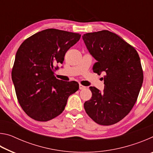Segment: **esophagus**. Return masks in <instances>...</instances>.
<instances>
[{
  "mask_svg": "<svg viewBox=\"0 0 153 153\" xmlns=\"http://www.w3.org/2000/svg\"><path fill=\"white\" fill-rule=\"evenodd\" d=\"M79 90H84V89H86V86H83L82 84H79Z\"/></svg>",
  "mask_w": 153,
  "mask_h": 153,
  "instance_id": "obj_1",
  "label": "esophagus"
}]
</instances>
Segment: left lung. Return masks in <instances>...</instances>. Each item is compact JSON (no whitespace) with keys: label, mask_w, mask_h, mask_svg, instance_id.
Returning a JSON list of instances; mask_svg holds the SVG:
<instances>
[{"label":"left lung","mask_w":153,"mask_h":153,"mask_svg":"<svg viewBox=\"0 0 153 153\" xmlns=\"http://www.w3.org/2000/svg\"><path fill=\"white\" fill-rule=\"evenodd\" d=\"M82 38L97 60L93 71L105 74L104 91L90 87L92 98L84 109L98 124L113 125L130 112L138 98L144 77L140 56L134 46L108 30L85 33Z\"/></svg>","instance_id":"obj_1"}]
</instances>
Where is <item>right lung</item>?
<instances>
[{"label": "right lung", "instance_id": "obj_1", "mask_svg": "<svg viewBox=\"0 0 153 153\" xmlns=\"http://www.w3.org/2000/svg\"><path fill=\"white\" fill-rule=\"evenodd\" d=\"M80 37L79 33L46 29L27 38L18 48L12 79L20 106L33 120L47 121L57 117L69 96L78 90V83L56 79L55 71Z\"/></svg>", "mask_w": 153, "mask_h": 153}]
</instances>
